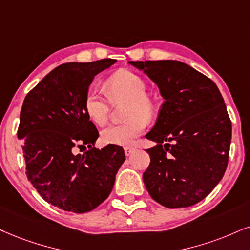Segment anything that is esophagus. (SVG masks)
<instances>
[{
  "label": "esophagus",
  "mask_w": 250,
  "mask_h": 250,
  "mask_svg": "<svg viewBox=\"0 0 250 250\" xmlns=\"http://www.w3.org/2000/svg\"><path fill=\"white\" fill-rule=\"evenodd\" d=\"M135 147H133V146H126V147H124V152H125V155L126 156H130V155H132V154H133L134 152H135Z\"/></svg>",
  "instance_id": "obj_1"
}]
</instances>
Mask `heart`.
Masks as SVG:
<instances>
[{
    "label": "heart",
    "mask_w": 250,
    "mask_h": 250,
    "mask_svg": "<svg viewBox=\"0 0 250 250\" xmlns=\"http://www.w3.org/2000/svg\"><path fill=\"white\" fill-rule=\"evenodd\" d=\"M106 96L97 88L90 87L83 98V109L88 118L96 125L107 122L111 104L126 101L122 124L106 126L101 132L105 144L130 146L144 133L147 120H152L159 110L158 100L147 91V82L139 74L128 69H120L105 81Z\"/></svg>",
    "instance_id": "heart-1"
}]
</instances>
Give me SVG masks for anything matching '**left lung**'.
Instances as JSON below:
<instances>
[{"label": "left lung", "mask_w": 250, "mask_h": 250, "mask_svg": "<svg viewBox=\"0 0 250 250\" xmlns=\"http://www.w3.org/2000/svg\"><path fill=\"white\" fill-rule=\"evenodd\" d=\"M130 63L144 69L165 98L146 135L158 145L146 150L145 187L166 208L195 205L219 183L229 163L232 123L224 98L211 79L181 61Z\"/></svg>", "instance_id": "1"}]
</instances>
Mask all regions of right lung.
I'll list each match as a JSON object with an SVG mask.
<instances>
[{"instance_id":"obj_1","label":"right lung","mask_w":250,"mask_h":250,"mask_svg":"<svg viewBox=\"0 0 250 250\" xmlns=\"http://www.w3.org/2000/svg\"><path fill=\"white\" fill-rule=\"evenodd\" d=\"M116 62H68L58 66L29 91L21 110L26 176L40 196L63 211L85 213L105 200L125 161L123 147L95 148L98 131L83 109L95 76ZM76 148H87L75 156Z\"/></svg>"}]
</instances>
